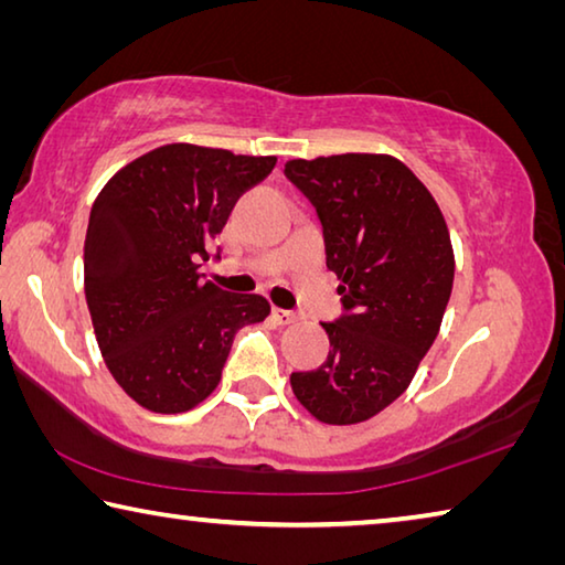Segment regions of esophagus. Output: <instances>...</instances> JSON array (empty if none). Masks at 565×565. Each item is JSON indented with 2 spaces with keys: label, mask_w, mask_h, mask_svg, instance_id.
Segmentation results:
<instances>
[{
  "label": "esophagus",
  "mask_w": 565,
  "mask_h": 565,
  "mask_svg": "<svg viewBox=\"0 0 565 565\" xmlns=\"http://www.w3.org/2000/svg\"><path fill=\"white\" fill-rule=\"evenodd\" d=\"M274 321H276V323H281V326H289V323H296V321H299V316H296L294 311L274 309Z\"/></svg>",
  "instance_id": "1"
}]
</instances>
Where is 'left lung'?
Listing matches in <instances>:
<instances>
[{"label":"left lung","mask_w":565,"mask_h":565,"mask_svg":"<svg viewBox=\"0 0 565 565\" xmlns=\"http://www.w3.org/2000/svg\"><path fill=\"white\" fill-rule=\"evenodd\" d=\"M286 178L316 207L343 316L321 323L326 363L291 373L299 403L326 425H355L405 393L443 326L455 252L437 202L393 156L289 160Z\"/></svg>","instance_id":"obj_1"}]
</instances>
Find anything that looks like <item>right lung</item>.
Wrapping results in <instances>:
<instances>
[{
    "label": "right lung",
    "instance_id": "1",
    "mask_svg": "<svg viewBox=\"0 0 565 565\" xmlns=\"http://www.w3.org/2000/svg\"><path fill=\"white\" fill-rule=\"evenodd\" d=\"M274 156L172 142L113 175L90 207L86 303L110 375L140 407L188 413L220 385L242 326L271 306L204 281L202 262L244 192Z\"/></svg>",
    "mask_w": 565,
    "mask_h": 565
}]
</instances>
